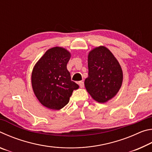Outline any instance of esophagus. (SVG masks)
I'll return each mask as SVG.
<instances>
[{"label":"esophagus","instance_id":"esophagus-1","mask_svg":"<svg viewBox=\"0 0 152 152\" xmlns=\"http://www.w3.org/2000/svg\"><path fill=\"white\" fill-rule=\"evenodd\" d=\"M78 84H79L80 87V88H84V82H82V81H80V82H78Z\"/></svg>","mask_w":152,"mask_h":152}]
</instances>
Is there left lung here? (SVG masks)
I'll use <instances>...</instances> for the list:
<instances>
[{
	"instance_id": "obj_1",
	"label": "left lung",
	"mask_w": 152,
	"mask_h": 152,
	"mask_svg": "<svg viewBox=\"0 0 152 152\" xmlns=\"http://www.w3.org/2000/svg\"><path fill=\"white\" fill-rule=\"evenodd\" d=\"M88 67L84 84L88 93L99 102L112 99L123 82V72L117 59L107 48L100 46L89 53Z\"/></svg>"
}]
</instances>
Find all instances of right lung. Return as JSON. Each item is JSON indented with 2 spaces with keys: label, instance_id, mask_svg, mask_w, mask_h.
I'll return each mask as SVG.
<instances>
[{
  "label": "right lung",
  "instance_id": "obj_1",
  "mask_svg": "<svg viewBox=\"0 0 152 152\" xmlns=\"http://www.w3.org/2000/svg\"><path fill=\"white\" fill-rule=\"evenodd\" d=\"M70 53L62 48L48 50L33 68L31 82L36 97L43 106L59 110L68 103L79 86L71 80L67 70Z\"/></svg>",
  "mask_w": 152,
  "mask_h": 152
}]
</instances>
